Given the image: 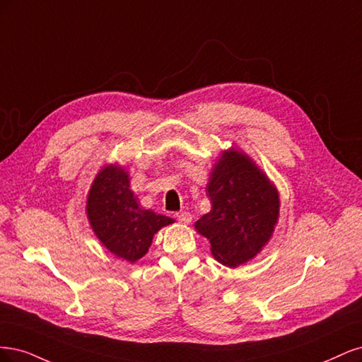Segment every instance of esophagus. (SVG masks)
<instances>
[{
    "label": "esophagus",
    "instance_id": "obj_1",
    "mask_svg": "<svg viewBox=\"0 0 362 362\" xmlns=\"http://www.w3.org/2000/svg\"><path fill=\"white\" fill-rule=\"evenodd\" d=\"M174 216H176L177 221H180V223H183V224L191 223V219H192V215H191L188 211H180V212H177Z\"/></svg>",
    "mask_w": 362,
    "mask_h": 362
}]
</instances>
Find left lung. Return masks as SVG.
I'll return each instance as SVG.
<instances>
[{
  "instance_id": "obj_1",
  "label": "left lung",
  "mask_w": 362,
  "mask_h": 362,
  "mask_svg": "<svg viewBox=\"0 0 362 362\" xmlns=\"http://www.w3.org/2000/svg\"><path fill=\"white\" fill-rule=\"evenodd\" d=\"M211 212L195 223L211 240L214 257L236 267L269 240L279 212L276 189L254 162L239 151H224L207 185Z\"/></svg>"
}]
</instances>
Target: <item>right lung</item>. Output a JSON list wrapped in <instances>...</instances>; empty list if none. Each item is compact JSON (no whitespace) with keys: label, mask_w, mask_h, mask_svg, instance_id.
<instances>
[{"label":"right lung","mask_w":362,"mask_h":362,"mask_svg":"<svg viewBox=\"0 0 362 362\" xmlns=\"http://www.w3.org/2000/svg\"><path fill=\"white\" fill-rule=\"evenodd\" d=\"M88 221L99 240L127 262L141 259L155 233L173 219L139 207L123 168H103L91 185L87 200Z\"/></svg>","instance_id":"obj_1"}]
</instances>
